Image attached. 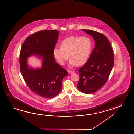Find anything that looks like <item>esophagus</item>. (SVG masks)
Returning <instances> with one entry per match:
<instances>
[{
	"label": "esophagus",
	"instance_id": "obj_1",
	"mask_svg": "<svg viewBox=\"0 0 134 134\" xmlns=\"http://www.w3.org/2000/svg\"><path fill=\"white\" fill-rule=\"evenodd\" d=\"M73 72H74V70H69V71H68V73L69 74H71V73H72Z\"/></svg>",
	"mask_w": 134,
	"mask_h": 134
}]
</instances>
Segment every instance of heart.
<instances>
[{
	"instance_id": "heart-1",
	"label": "heart",
	"mask_w": 134,
	"mask_h": 134,
	"mask_svg": "<svg viewBox=\"0 0 134 134\" xmlns=\"http://www.w3.org/2000/svg\"><path fill=\"white\" fill-rule=\"evenodd\" d=\"M92 46V41L88 36H71L64 39L61 48H55L53 53L61 65H64L70 57V66H81L87 61Z\"/></svg>"
}]
</instances>
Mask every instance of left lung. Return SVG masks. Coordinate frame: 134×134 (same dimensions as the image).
<instances>
[{"label":"left lung","instance_id":"left-lung-1","mask_svg":"<svg viewBox=\"0 0 134 134\" xmlns=\"http://www.w3.org/2000/svg\"><path fill=\"white\" fill-rule=\"evenodd\" d=\"M82 30L93 38L95 45L87 61L79 69L77 87L81 92L90 94L99 90L107 82L114 64V55L105 35L91 30Z\"/></svg>","mask_w":134,"mask_h":134}]
</instances>
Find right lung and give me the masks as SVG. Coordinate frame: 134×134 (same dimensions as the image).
<instances>
[{
  "mask_svg": "<svg viewBox=\"0 0 134 134\" xmlns=\"http://www.w3.org/2000/svg\"><path fill=\"white\" fill-rule=\"evenodd\" d=\"M59 32L44 30L33 34L22 44L20 54V70L26 85L41 96L51 99L62 88V81L68 72L55 61L53 51ZM33 55L43 59L41 68H29L27 58Z\"/></svg>",
  "mask_w": 134,
  "mask_h": 134,
  "instance_id": "1",
  "label": "right lung"
}]
</instances>
